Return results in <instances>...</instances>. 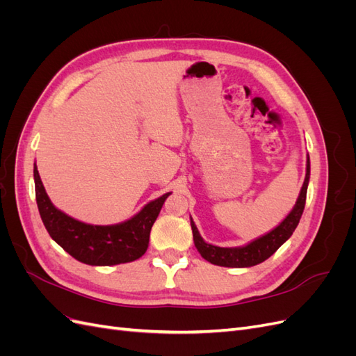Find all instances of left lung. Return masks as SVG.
I'll use <instances>...</instances> for the list:
<instances>
[{
    "label": "left lung",
    "mask_w": 356,
    "mask_h": 356,
    "mask_svg": "<svg viewBox=\"0 0 356 356\" xmlns=\"http://www.w3.org/2000/svg\"><path fill=\"white\" fill-rule=\"evenodd\" d=\"M309 177H310V161L307 157L306 178L303 182V187H301L300 196L297 199L294 209L288 213V217L281 224H279L275 230L264 234L263 238L257 239L246 246L220 248V246H213L211 243H207L200 238L195 222L191 221L193 241H195V245L197 248L199 254L209 263L222 266V267H251V266L260 264L264 260H267L268 257L273 255L279 250V246L289 239V236L293 234V232L298 225V221L305 211Z\"/></svg>",
    "instance_id": "left-lung-1"
}]
</instances>
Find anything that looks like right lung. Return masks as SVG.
<instances>
[{
    "label": "right lung",
    "instance_id": "right-lung-1",
    "mask_svg": "<svg viewBox=\"0 0 356 356\" xmlns=\"http://www.w3.org/2000/svg\"><path fill=\"white\" fill-rule=\"evenodd\" d=\"M37 207L50 238L75 260L90 266H113L143 257L148 248L149 232L163 207L166 193L145 204L134 218L115 225H92L68 217L53 207L34 166Z\"/></svg>",
    "mask_w": 356,
    "mask_h": 356
}]
</instances>
